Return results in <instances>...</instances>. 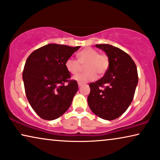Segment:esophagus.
Segmentation results:
<instances>
[{
  "label": "esophagus",
  "instance_id": "34e87169",
  "mask_svg": "<svg viewBox=\"0 0 160 160\" xmlns=\"http://www.w3.org/2000/svg\"><path fill=\"white\" fill-rule=\"evenodd\" d=\"M78 87H81V86H82L83 84L82 83H78Z\"/></svg>",
  "mask_w": 160,
  "mask_h": 160
}]
</instances>
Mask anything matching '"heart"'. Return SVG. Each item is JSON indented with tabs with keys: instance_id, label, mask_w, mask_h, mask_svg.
Segmentation results:
<instances>
[{
	"instance_id": "heart-1",
	"label": "heart",
	"mask_w": 160,
	"mask_h": 160,
	"mask_svg": "<svg viewBox=\"0 0 160 160\" xmlns=\"http://www.w3.org/2000/svg\"><path fill=\"white\" fill-rule=\"evenodd\" d=\"M78 60L68 58L65 62V67L69 73L76 74L85 66L87 72L79 73L73 77L78 83H84L94 81L97 77V73L102 75L108 68L109 62L107 56L100 54L97 50L92 48H86L77 54Z\"/></svg>"
}]
</instances>
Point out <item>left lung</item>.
I'll list each match as a JSON object with an SVG mask.
<instances>
[{
	"label": "left lung",
	"mask_w": 160,
	"mask_h": 160,
	"mask_svg": "<svg viewBox=\"0 0 160 160\" xmlns=\"http://www.w3.org/2000/svg\"><path fill=\"white\" fill-rule=\"evenodd\" d=\"M95 47L106 52L109 65L103 77L89 84L87 102L98 117L113 120L123 114L132 101L138 82L137 68L131 57L119 48L110 44Z\"/></svg>",
	"instance_id": "1"
}]
</instances>
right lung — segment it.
<instances>
[{"mask_svg":"<svg viewBox=\"0 0 160 160\" xmlns=\"http://www.w3.org/2000/svg\"><path fill=\"white\" fill-rule=\"evenodd\" d=\"M80 47L49 43L32 52L26 60L22 78L32 108L41 118L54 120L66 112L78 91L65 62ZM65 82H68L67 85Z\"/></svg>","mask_w":160,"mask_h":160,"instance_id":"add662e5","label":"right lung"}]
</instances>
